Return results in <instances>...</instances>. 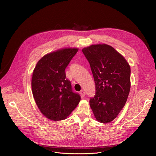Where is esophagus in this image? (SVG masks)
Wrapping results in <instances>:
<instances>
[{"instance_id":"34e87169","label":"esophagus","mask_w":156,"mask_h":156,"mask_svg":"<svg viewBox=\"0 0 156 156\" xmlns=\"http://www.w3.org/2000/svg\"><path fill=\"white\" fill-rule=\"evenodd\" d=\"M80 95L82 96V97H84V96H85V94H86V93H85V91H84V90H81V91H80Z\"/></svg>"}]
</instances>
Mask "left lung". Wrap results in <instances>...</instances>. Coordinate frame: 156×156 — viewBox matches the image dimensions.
Instances as JSON below:
<instances>
[{
	"label": "left lung",
	"mask_w": 156,
	"mask_h": 156,
	"mask_svg": "<svg viewBox=\"0 0 156 156\" xmlns=\"http://www.w3.org/2000/svg\"><path fill=\"white\" fill-rule=\"evenodd\" d=\"M82 51L90 64L96 85L90 107L97 121L109 123L117 117L127 101L130 66L122 54L107 44H94Z\"/></svg>",
	"instance_id": "8db88e82"
}]
</instances>
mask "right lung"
<instances>
[{
    "label": "right lung",
    "instance_id": "add662e5",
    "mask_svg": "<svg viewBox=\"0 0 156 156\" xmlns=\"http://www.w3.org/2000/svg\"><path fill=\"white\" fill-rule=\"evenodd\" d=\"M78 48H63L44 55L33 72L34 99L42 114L53 121L65 119L76 107L81 98L73 92L65 70Z\"/></svg>",
    "mask_w": 156,
    "mask_h": 156
}]
</instances>
